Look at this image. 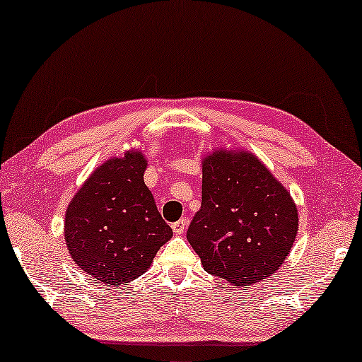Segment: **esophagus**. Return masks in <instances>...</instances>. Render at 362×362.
<instances>
[{
  "label": "esophagus",
  "mask_w": 362,
  "mask_h": 362,
  "mask_svg": "<svg viewBox=\"0 0 362 362\" xmlns=\"http://www.w3.org/2000/svg\"><path fill=\"white\" fill-rule=\"evenodd\" d=\"M171 228H173V233L176 235L182 234V233H185V229H186V220H180V221L173 223V224H171Z\"/></svg>",
  "instance_id": "obj_1"
}]
</instances>
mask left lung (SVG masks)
I'll list each match as a JSON object with an SVG mask.
<instances>
[{"mask_svg":"<svg viewBox=\"0 0 362 362\" xmlns=\"http://www.w3.org/2000/svg\"><path fill=\"white\" fill-rule=\"evenodd\" d=\"M298 213L286 187L247 151H213L202 160V205L187 240L209 274L230 286L259 282L293 247Z\"/></svg>","mask_w":362,"mask_h":362,"instance_id":"left-lung-1","label":"left lung"}]
</instances>
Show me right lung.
<instances>
[{
	"mask_svg": "<svg viewBox=\"0 0 362 362\" xmlns=\"http://www.w3.org/2000/svg\"><path fill=\"white\" fill-rule=\"evenodd\" d=\"M139 151L94 170L65 211V244L75 264L105 286L134 281L173 235L144 185Z\"/></svg>",
	"mask_w": 362,
	"mask_h": 362,
	"instance_id": "add662e5",
	"label": "right lung"
}]
</instances>
